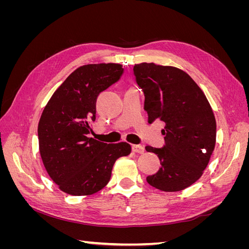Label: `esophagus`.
Here are the masks:
<instances>
[{
    "mask_svg": "<svg viewBox=\"0 0 249 249\" xmlns=\"http://www.w3.org/2000/svg\"><path fill=\"white\" fill-rule=\"evenodd\" d=\"M132 149H133L134 153H137V154H143V153H144V150H145L144 146L139 145V144H134L132 146Z\"/></svg>",
    "mask_w": 249,
    "mask_h": 249,
    "instance_id": "34e87169",
    "label": "esophagus"
}]
</instances>
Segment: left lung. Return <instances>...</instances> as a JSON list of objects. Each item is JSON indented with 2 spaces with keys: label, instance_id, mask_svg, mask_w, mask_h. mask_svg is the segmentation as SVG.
<instances>
[{
  "label": "left lung",
  "instance_id": "1",
  "mask_svg": "<svg viewBox=\"0 0 249 249\" xmlns=\"http://www.w3.org/2000/svg\"><path fill=\"white\" fill-rule=\"evenodd\" d=\"M134 74L144 92L148 123L165 124V145L146 146L161 167L146 178L147 183L165 192L191 186L202 176L216 143V120L205 93L184 71L173 66L143 62Z\"/></svg>",
  "mask_w": 249,
  "mask_h": 249
}]
</instances>
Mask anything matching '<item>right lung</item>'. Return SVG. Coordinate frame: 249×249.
Instances as JSON below:
<instances>
[{"mask_svg":"<svg viewBox=\"0 0 249 249\" xmlns=\"http://www.w3.org/2000/svg\"><path fill=\"white\" fill-rule=\"evenodd\" d=\"M122 64L80 66L58 87L38 124L41 160L53 182L63 192L82 196L102 190L120 157L131 153L126 142L107 144L87 135L95 120L99 94L117 82Z\"/></svg>","mask_w":249,"mask_h":249,"instance_id":"1","label":"right lung"}]
</instances>
